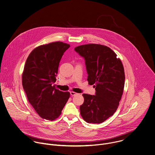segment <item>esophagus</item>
Segmentation results:
<instances>
[{"instance_id": "1", "label": "esophagus", "mask_w": 155, "mask_h": 155, "mask_svg": "<svg viewBox=\"0 0 155 155\" xmlns=\"http://www.w3.org/2000/svg\"><path fill=\"white\" fill-rule=\"evenodd\" d=\"M70 94H71V96H75V95H76L77 93H75V92H71Z\"/></svg>"}]
</instances>
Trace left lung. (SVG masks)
<instances>
[{
    "mask_svg": "<svg viewBox=\"0 0 155 155\" xmlns=\"http://www.w3.org/2000/svg\"><path fill=\"white\" fill-rule=\"evenodd\" d=\"M74 50L84 59L87 81L96 91L95 95L83 94L80 114L87 123H102L114 114L121 99L125 79L123 64L105 45L90 44Z\"/></svg>",
    "mask_w": 155,
    "mask_h": 155,
    "instance_id": "8db88e82",
    "label": "left lung"
}]
</instances>
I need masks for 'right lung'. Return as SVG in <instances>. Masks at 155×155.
Wrapping results in <instances>:
<instances>
[{
  "label": "right lung",
  "mask_w": 155,
  "mask_h": 155,
  "mask_svg": "<svg viewBox=\"0 0 155 155\" xmlns=\"http://www.w3.org/2000/svg\"><path fill=\"white\" fill-rule=\"evenodd\" d=\"M70 45L54 42L35 48L29 55L22 84L29 103L42 119L53 120L61 114L70 93L54 88L59 63Z\"/></svg>",
  "instance_id": "add662e5"
}]
</instances>
